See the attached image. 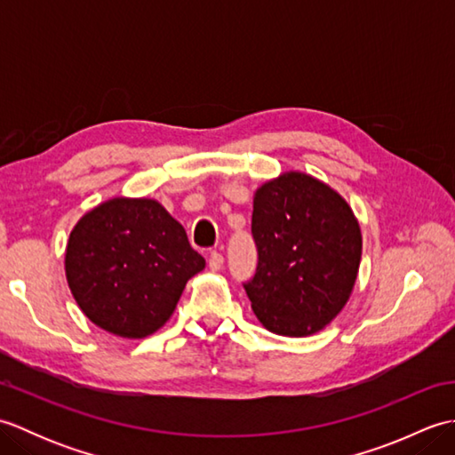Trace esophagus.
I'll list each match as a JSON object with an SVG mask.
<instances>
[{"label": "esophagus", "mask_w": 455, "mask_h": 455, "mask_svg": "<svg viewBox=\"0 0 455 455\" xmlns=\"http://www.w3.org/2000/svg\"><path fill=\"white\" fill-rule=\"evenodd\" d=\"M222 264H225V258H222V254L217 252V250H215V252L209 254V267L212 269V272H219Z\"/></svg>", "instance_id": "1"}]
</instances>
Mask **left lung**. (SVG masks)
<instances>
[{
    "instance_id": "obj_1",
    "label": "left lung",
    "mask_w": 455,
    "mask_h": 455,
    "mask_svg": "<svg viewBox=\"0 0 455 455\" xmlns=\"http://www.w3.org/2000/svg\"><path fill=\"white\" fill-rule=\"evenodd\" d=\"M256 274L244 283L267 331L308 336L342 311L355 283L362 233L350 205L301 172L264 183L254 196Z\"/></svg>"
}]
</instances>
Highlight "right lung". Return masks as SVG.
Here are the masks:
<instances>
[{"label":"right lung","mask_w":455,"mask_h":455,"mask_svg":"<svg viewBox=\"0 0 455 455\" xmlns=\"http://www.w3.org/2000/svg\"><path fill=\"white\" fill-rule=\"evenodd\" d=\"M203 267L186 230L154 199L101 203L78 220L66 246L76 303L93 324L123 338L164 326Z\"/></svg>","instance_id":"right-lung-1"}]
</instances>
